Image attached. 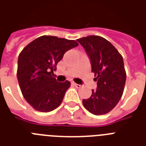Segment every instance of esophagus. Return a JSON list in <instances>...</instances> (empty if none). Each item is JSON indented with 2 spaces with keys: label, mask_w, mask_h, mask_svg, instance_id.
Listing matches in <instances>:
<instances>
[{
  "label": "esophagus",
  "mask_w": 146,
  "mask_h": 146,
  "mask_svg": "<svg viewBox=\"0 0 146 146\" xmlns=\"http://www.w3.org/2000/svg\"><path fill=\"white\" fill-rule=\"evenodd\" d=\"M72 84H73V86H74L76 87V88H80V87H81V85L76 84V83H75V82H73V83H72Z\"/></svg>",
  "instance_id": "obj_1"
}]
</instances>
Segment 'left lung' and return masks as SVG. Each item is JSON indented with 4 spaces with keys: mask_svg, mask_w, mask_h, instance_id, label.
<instances>
[{
    "mask_svg": "<svg viewBox=\"0 0 146 146\" xmlns=\"http://www.w3.org/2000/svg\"><path fill=\"white\" fill-rule=\"evenodd\" d=\"M90 59L92 72L95 73L97 89L92 96L82 100L85 108L95 115L108 113L122 97L125 82L123 59L111 42L98 35L77 39Z\"/></svg>",
    "mask_w": 146,
    "mask_h": 146,
    "instance_id": "left-lung-1",
    "label": "left lung"
}]
</instances>
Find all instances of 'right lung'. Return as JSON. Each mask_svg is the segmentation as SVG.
<instances>
[{
    "label": "right lung",
    "instance_id": "right-lung-1",
    "mask_svg": "<svg viewBox=\"0 0 146 146\" xmlns=\"http://www.w3.org/2000/svg\"><path fill=\"white\" fill-rule=\"evenodd\" d=\"M79 45L74 40L43 35L26 45L18 57L17 80L26 102L36 111L49 112L60 106L70 82L54 75L64 54Z\"/></svg>",
    "mask_w": 146,
    "mask_h": 146
}]
</instances>
